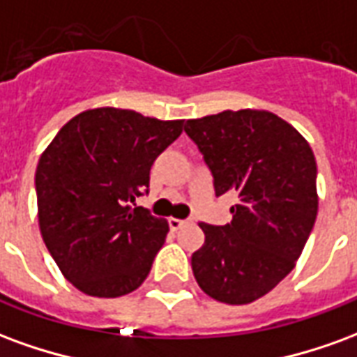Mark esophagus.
I'll return each mask as SVG.
<instances>
[{
	"label": "esophagus",
	"mask_w": 357,
	"mask_h": 357,
	"mask_svg": "<svg viewBox=\"0 0 357 357\" xmlns=\"http://www.w3.org/2000/svg\"><path fill=\"white\" fill-rule=\"evenodd\" d=\"M185 224L187 220H179V218H170V220H168V225H170L172 231H178V229H181Z\"/></svg>",
	"instance_id": "1"
}]
</instances>
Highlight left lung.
I'll return each instance as SVG.
<instances>
[{
    "label": "left lung",
    "mask_w": 357,
    "mask_h": 357,
    "mask_svg": "<svg viewBox=\"0 0 357 357\" xmlns=\"http://www.w3.org/2000/svg\"><path fill=\"white\" fill-rule=\"evenodd\" d=\"M216 197L237 191L233 220L201 224L195 279L218 302L248 304L289 275L317 216V166L307 141L268 110H224L187 120Z\"/></svg>",
    "instance_id": "1"
}]
</instances>
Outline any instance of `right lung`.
<instances>
[{
  "label": "right lung",
  "instance_id": "1",
  "mask_svg": "<svg viewBox=\"0 0 357 357\" xmlns=\"http://www.w3.org/2000/svg\"><path fill=\"white\" fill-rule=\"evenodd\" d=\"M183 120L91 109L66 122L36 168L43 243L63 275L89 296L116 298L147 279L168 222L132 202L149 193L156 156Z\"/></svg>",
  "mask_w": 357,
  "mask_h": 357
}]
</instances>
